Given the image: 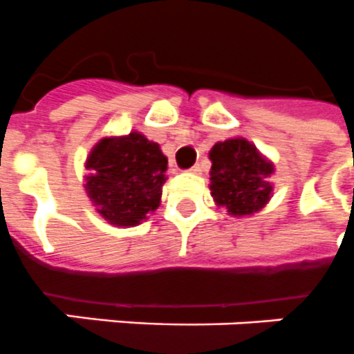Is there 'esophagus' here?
<instances>
[{"instance_id":"obj_1","label":"esophagus","mask_w":354,"mask_h":354,"mask_svg":"<svg viewBox=\"0 0 354 354\" xmlns=\"http://www.w3.org/2000/svg\"><path fill=\"white\" fill-rule=\"evenodd\" d=\"M189 172H191V174H202V167H200V165H194V167L189 169Z\"/></svg>"}]
</instances>
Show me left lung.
Segmentation results:
<instances>
[{"label":"left lung","mask_w":354,"mask_h":354,"mask_svg":"<svg viewBox=\"0 0 354 354\" xmlns=\"http://www.w3.org/2000/svg\"><path fill=\"white\" fill-rule=\"evenodd\" d=\"M211 196L229 216H252L272 198L274 163L245 138H229L209 151Z\"/></svg>","instance_id":"left-lung-1"}]
</instances>
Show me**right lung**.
<instances>
[{"label":"right lung","instance_id":"1","mask_svg":"<svg viewBox=\"0 0 354 354\" xmlns=\"http://www.w3.org/2000/svg\"><path fill=\"white\" fill-rule=\"evenodd\" d=\"M83 189L111 225L136 227L162 202L167 156L142 132L105 136L85 160Z\"/></svg>","mask_w":354,"mask_h":354}]
</instances>
